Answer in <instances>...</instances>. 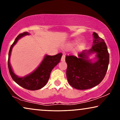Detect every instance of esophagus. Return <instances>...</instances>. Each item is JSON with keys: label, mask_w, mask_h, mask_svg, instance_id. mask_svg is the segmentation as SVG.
Listing matches in <instances>:
<instances>
[{"label": "esophagus", "mask_w": 120, "mask_h": 120, "mask_svg": "<svg viewBox=\"0 0 120 120\" xmlns=\"http://www.w3.org/2000/svg\"><path fill=\"white\" fill-rule=\"evenodd\" d=\"M65 56L64 55H63L62 56V58H61V61L62 62H64L65 61Z\"/></svg>", "instance_id": "1"}]
</instances>
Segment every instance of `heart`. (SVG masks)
Returning a JSON list of instances; mask_svg holds the SVG:
<instances>
[{"instance_id":"obj_1","label":"heart","mask_w":120,"mask_h":120,"mask_svg":"<svg viewBox=\"0 0 120 120\" xmlns=\"http://www.w3.org/2000/svg\"><path fill=\"white\" fill-rule=\"evenodd\" d=\"M76 41H73V42H70V43L68 45L69 46H73L75 45V44H76ZM83 46V44H82V45H80V46H79L78 47V50H81V49L82 48Z\"/></svg>"}]
</instances>
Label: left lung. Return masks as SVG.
Returning <instances> with one entry per match:
<instances>
[{"mask_svg": "<svg viewBox=\"0 0 120 120\" xmlns=\"http://www.w3.org/2000/svg\"><path fill=\"white\" fill-rule=\"evenodd\" d=\"M92 47L79 54V57L67 56V78L70 86L78 90H87L99 84L104 78L109 63V54L104 40L96 33ZM96 53V60L92 62L89 56Z\"/></svg>", "mask_w": 120, "mask_h": 120, "instance_id": "8db88e82", "label": "left lung"}]
</instances>
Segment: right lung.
I'll return each mask as SVG.
<instances>
[{
    "label": "right lung",
    "instance_id": "obj_1",
    "mask_svg": "<svg viewBox=\"0 0 120 120\" xmlns=\"http://www.w3.org/2000/svg\"><path fill=\"white\" fill-rule=\"evenodd\" d=\"M28 35H30L28 32H24L19 34L11 46L9 52L8 68L11 78L16 83L26 89L35 91L41 89L46 85L50 78L51 72L54 67L56 66L60 62L62 54L60 53L54 56L45 55L41 63L32 73L24 77L17 76L13 71L10 62L11 51L13 47L17 43L18 40L21 38Z\"/></svg>",
    "mask_w": 120,
    "mask_h": 120
}]
</instances>
